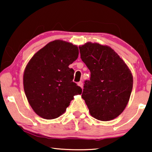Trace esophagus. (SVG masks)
Here are the masks:
<instances>
[{
	"label": "esophagus",
	"instance_id": "34e87169",
	"mask_svg": "<svg viewBox=\"0 0 152 152\" xmlns=\"http://www.w3.org/2000/svg\"><path fill=\"white\" fill-rule=\"evenodd\" d=\"M78 85L79 86H80L81 88H83V83L82 82H78Z\"/></svg>",
	"mask_w": 152,
	"mask_h": 152
}]
</instances>
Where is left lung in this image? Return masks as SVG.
<instances>
[{
    "label": "left lung",
    "mask_w": 152,
    "mask_h": 152,
    "mask_svg": "<svg viewBox=\"0 0 152 152\" xmlns=\"http://www.w3.org/2000/svg\"><path fill=\"white\" fill-rule=\"evenodd\" d=\"M81 59L91 72L82 97L91 115L109 121L122 113L129 100L133 76L126 64L111 48L88 42L79 47Z\"/></svg>",
    "instance_id": "obj_1"
}]
</instances>
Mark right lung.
Listing matches in <instances>:
<instances>
[{
    "mask_svg": "<svg viewBox=\"0 0 152 152\" xmlns=\"http://www.w3.org/2000/svg\"><path fill=\"white\" fill-rule=\"evenodd\" d=\"M78 47L61 40L51 41L37 52L27 64L23 87L31 107L47 120L61 115L74 95L82 93L72 82L74 70L69 65L77 59Z\"/></svg>",
    "mask_w": 152,
    "mask_h": 152,
    "instance_id": "1",
    "label": "right lung"
}]
</instances>
